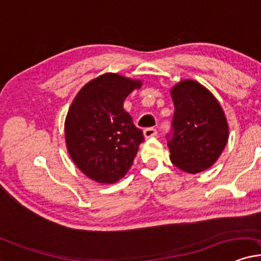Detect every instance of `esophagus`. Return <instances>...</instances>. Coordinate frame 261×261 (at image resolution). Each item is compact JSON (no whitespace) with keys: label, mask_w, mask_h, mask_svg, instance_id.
Instances as JSON below:
<instances>
[{"label":"esophagus","mask_w":261,"mask_h":261,"mask_svg":"<svg viewBox=\"0 0 261 261\" xmlns=\"http://www.w3.org/2000/svg\"><path fill=\"white\" fill-rule=\"evenodd\" d=\"M156 136H157V130L153 127H150V128H146V129H144V137H145L146 139H149V138H152V137H156Z\"/></svg>","instance_id":"34e87169"}]
</instances>
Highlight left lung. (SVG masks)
I'll use <instances>...</instances> for the list:
<instances>
[{
  "label": "left lung",
  "mask_w": 261,
  "mask_h": 261,
  "mask_svg": "<svg viewBox=\"0 0 261 261\" xmlns=\"http://www.w3.org/2000/svg\"><path fill=\"white\" fill-rule=\"evenodd\" d=\"M174 115L167 136L170 161L190 174L217 162L229 139V125L219 101L205 87L184 80L170 89Z\"/></svg>",
  "instance_id": "1"
}]
</instances>
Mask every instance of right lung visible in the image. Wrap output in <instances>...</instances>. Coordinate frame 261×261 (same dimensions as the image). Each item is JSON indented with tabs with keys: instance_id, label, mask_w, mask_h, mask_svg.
I'll use <instances>...</instances> for the list:
<instances>
[{
	"instance_id": "1",
	"label": "right lung",
	"mask_w": 261,
	"mask_h": 261,
	"mask_svg": "<svg viewBox=\"0 0 261 261\" xmlns=\"http://www.w3.org/2000/svg\"><path fill=\"white\" fill-rule=\"evenodd\" d=\"M141 81L104 73L77 93L65 120L69 155L83 174L100 184H112L133 165L143 132L123 109V101Z\"/></svg>"
}]
</instances>
